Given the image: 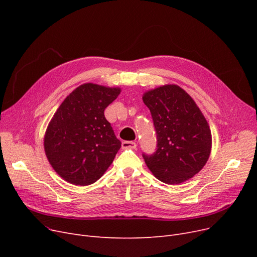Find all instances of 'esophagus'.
Returning <instances> with one entry per match:
<instances>
[{
  "label": "esophagus",
  "instance_id": "1",
  "mask_svg": "<svg viewBox=\"0 0 257 257\" xmlns=\"http://www.w3.org/2000/svg\"><path fill=\"white\" fill-rule=\"evenodd\" d=\"M137 144L134 142H123L121 143V149H136Z\"/></svg>",
  "mask_w": 257,
  "mask_h": 257
}]
</instances>
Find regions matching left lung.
<instances>
[{
    "instance_id": "left-lung-1",
    "label": "left lung",
    "mask_w": 257,
    "mask_h": 257,
    "mask_svg": "<svg viewBox=\"0 0 257 257\" xmlns=\"http://www.w3.org/2000/svg\"><path fill=\"white\" fill-rule=\"evenodd\" d=\"M143 101L150 109L157 137L152 155L143 154L154 176L179 184L199 173L210 155L211 132L196 102L184 89L167 84L148 90Z\"/></svg>"
}]
</instances>
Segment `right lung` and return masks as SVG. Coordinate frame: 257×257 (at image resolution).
Returning a JSON list of instances; mask_svg holds the SVG:
<instances>
[{
    "label": "right lung",
    "instance_id": "obj_1",
    "mask_svg": "<svg viewBox=\"0 0 257 257\" xmlns=\"http://www.w3.org/2000/svg\"><path fill=\"white\" fill-rule=\"evenodd\" d=\"M119 87L84 83L61 103L47 128L44 146L52 168L65 181L89 185L100 179L120 148L105 108Z\"/></svg>",
    "mask_w": 257,
    "mask_h": 257
}]
</instances>
